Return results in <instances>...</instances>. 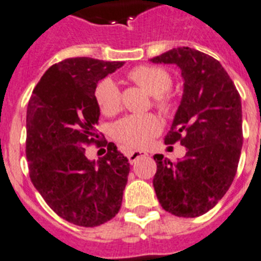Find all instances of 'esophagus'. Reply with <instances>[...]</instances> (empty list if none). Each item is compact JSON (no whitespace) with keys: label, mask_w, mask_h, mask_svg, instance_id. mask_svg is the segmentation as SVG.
I'll use <instances>...</instances> for the list:
<instances>
[{"label":"esophagus","mask_w":261,"mask_h":261,"mask_svg":"<svg viewBox=\"0 0 261 261\" xmlns=\"http://www.w3.org/2000/svg\"><path fill=\"white\" fill-rule=\"evenodd\" d=\"M145 156H148L147 152H144V151H134V152H131V153L127 156L128 157V163H130V164H135L136 161H138V160L142 159V157H145Z\"/></svg>","instance_id":"1"}]
</instances>
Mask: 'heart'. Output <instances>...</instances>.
<instances>
[{"mask_svg": "<svg viewBox=\"0 0 261 261\" xmlns=\"http://www.w3.org/2000/svg\"><path fill=\"white\" fill-rule=\"evenodd\" d=\"M128 76L134 83L154 96V107L160 112H170L173 104L166 92L170 90L173 79L165 69L159 66H139L134 69ZM95 98L105 116H114L121 109V92L112 79H102L96 86ZM160 122L152 114L128 116L114 126V136L125 147L143 149L149 145L160 133Z\"/></svg>", "mask_w": 261, "mask_h": 261, "instance_id": "b5f03b06", "label": "heart"}]
</instances>
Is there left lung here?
Segmentation results:
<instances>
[{"label": "left lung", "mask_w": 261, "mask_h": 261, "mask_svg": "<svg viewBox=\"0 0 261 261\" xmlns=\"http://www.w3.org/2000/svg\"><path fill=\"white\" fill-rule=\"evenodd\" d=\"M151 62L177 65L182 72V100L165 144L186 148L177 163L154 154V191L166 212L198 217L222 199L236 177L243 144L241 96L221 63L189 46Z\"/></svg>", "instance_id": "left-lung-1"}]
</instances>
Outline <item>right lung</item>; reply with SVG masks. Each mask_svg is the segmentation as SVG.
Here are the masks:
<instances>
[{
  "mask_svg": "<svg viewBox=\"0 0 261 261\" xmlns=\"http://www.w3.org/2000/svg\"><path fill=\"white\" fill-rule=\"evenodd\" d=\"M125 62L67 58L49 67L27 108L25 156L30 178L51 210L74 225L93 227L118 213L130 164L114 143L100 142L98 81ZM107 145L97 162L84 145Z\"/></svg>",
  "mask_w": 261,
  "mask_h": 261,
  "instance_id": "obj_1",
  "label": "right lung"
}]
</instances>
